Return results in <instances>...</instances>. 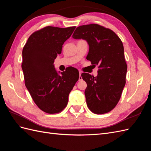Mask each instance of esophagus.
<instances>
[{"instance_id": "34e87169", "label": "esophagus", "mask_w": 151, "mask_h": 151, "mask_svg": "<svg viewBox=\"0 0 151 151\" xmlns=\"http://www.w3.org/2000/svg\"><path fill=\"white\" fill-rule=\"evenodd\" d=\"M81 71H79V81H81L82 79H83V78H82V77H81Z\"/></svg>"}]
</instances>
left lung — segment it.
I'll list each match as a JSON object with an SVG mask.
<instances>
[{
	"instance_id": "obj_1",
	"label": "left lung",
	"mask_w": 151,
	"mask_h": 151,
	"mask_svg": "<svg viewBox=\"0 0 151 151\" xmlns=\"http://www.w3.org/2000/svg\"><path fill=\"white\" fill-rule=\"evenodd\" d=\"M72 38L86 40L89 47L87 60L99 68L96 77L85 72L81 74L87 83V106L95 114L111 111L126 83L127 65L121 40L112 30L97 24L77 27Z\"/></svg>"
}]
</instances>
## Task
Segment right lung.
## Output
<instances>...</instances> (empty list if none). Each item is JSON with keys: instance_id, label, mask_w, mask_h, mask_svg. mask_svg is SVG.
<instances>
[{"instance_id": "add662e5", "label": "right lung", "mask_w": 151, "mask_h": 151, "mask_svg": "<svg viewBox=\"0 0 151 151\" xmlns=\"http://www.w3.org/2000/svg\"><path fill=\"white\" fill-rule=\"evenodd\" d=\"M75 28L45 27L29 36L22 50L21 67L26 87L35 104L45 113L62 111L79 79L77 68L67 67L59 75L53 65L55 59L62 52L63 44Z\"/></svg>"}]
</instances>
